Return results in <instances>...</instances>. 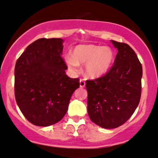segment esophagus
Instances as JSON below:
<instances>
[{"label":"esophagus","instance_id":"esophagus-1","mask_svg":"<svg viewBox=\"0 0 158 158\" xmlns=\"http://www.w3.org/2000/svg\"><path fill=\"white\" fill-rule=\"evenodd\" d=\"M79 86H80V88H84L85 86V82H84L83 79L79 80Z\"/></svg>","mask_w":158,"mask_h":158}]
</instances>
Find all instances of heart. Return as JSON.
Masks as SVG:
<instances>
[{
	"label": "heart",
	"instance_id": "1",
	"mask_svg": "<svg viewBox=\"0 0 158 158\" xmlns=\"http://www.w3.org/2000/svg\"><path fill=\"white\" fill-rule=\"evenodd\" d=\"M114 60L112 49L93 44L77 45L72 51V56H66L65 58L68 68L73 72H77L79 65L85 64V75L92 79L105 76L111 69Z\"/></svg>",
	"mask_w": 158,
	"mask_h": 158
}]
</instances>
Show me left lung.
Returning <instances> with one entry per match:
<instances>
[{"mask_svg":"<svg viewBox=\"0 0 158 158\" xmlns=\"http://www.w3.org/2000/svg\"><path fill=\"white\" fill-rule=\"evenodd\" d=\"M111 42L118 49L113 66L104 76L85 84L89 118L108 129L121 126L135 112L141 98L142 77V66L130 46Z\"/></svg>","mask_w":158,"mask_h":158,"instance_id":"8db88e82","label":"left lung"}]
</instances>
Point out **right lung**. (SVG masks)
I'll return each mask as SVG.
<instances>
[{
    "mask_svg": "<svg viewBox=\"0 0 158 158\" xmlns=\"http://www.w3.org/2000/svg\"><path fill=\"white\" fill-rule=\"evenodd\" d=\"M63 40L41 38L30 44L17 60L14 93L24 117L34 125L47 127L60 122L69 100L79 87V79L66 75L62 58Z\"/></svg>",
    "mask_w": 158,
    "mask_h": 158,
    "instance_id": "1",
    "label": "right lung"
}]
</instances>
